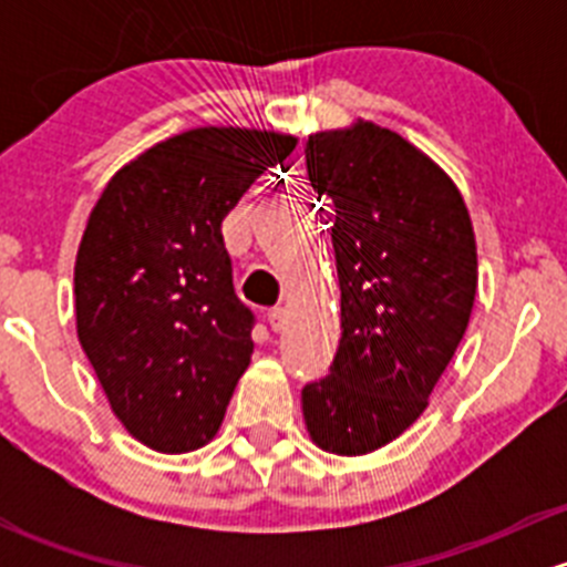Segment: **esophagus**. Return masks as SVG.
I'll return each mask as SVG.
<instances>
[{
  "mask_svg": "<svg viewBox=\"0 0 567 567\" xmlns=\"http://www.w3.org/2000/svg\"><path fill=\"white\" fill-rule=\"evenodd\" d=\"M285 323H288V312H285L282 307H277V310L268 312V326H271L274 331H282Z\"/></svg>",
  "mask_w": 567,
  "mask_h": 567,
  "instance_id": "1",
  "label": "esophagus"
}]
</instances>
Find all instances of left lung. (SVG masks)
I'll return each mask as SVG.
<instances>
[{"instance_id": "obj_1", "label": "left lung", "mask_w": 567, "mask_h": 567, "mask_svg": "<svg viewBox=\"0 0 567 567\" xmlns=\"http://www.w3.org/2000/svg\"><path fill=\"white\" fill-rule=\"evenodd\" d=\"M307 175L331 208L340 346L301 411L316 447L353 458L427 409L472 318L477 244L453 177L370 120L310 134Z\"/></svg>"}]
</instances>
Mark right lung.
<instances>
[{"mask_svg": "<svg viewBox=\"0 0 567 567\" xmlns=\"http://www.w3.org/2000/svg\"><path fill=\"white\" fill-rule=\"evenodd\" d=\"M293 134L203 125L120 167L90 210L73 268L76 334L114 416L156 453L219 433L251 362L221 219Z\"/></svg>", "mask_w": 567, "mask_h": 567, "instance_id": "obj_1", "label": "right lung"}]
</instances>
